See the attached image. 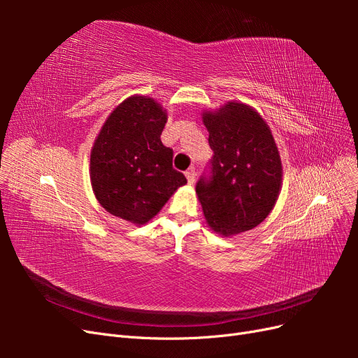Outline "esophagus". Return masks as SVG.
<instances>
[{
	"instance_id": "34e87169",
	"label": "esophagus",
	"mask_w": 358,
	"mask_h": 358,
	"mask_svg": "<svg viewBox=\"0 0 358 358\" xmlns=\"http://www.w3.org/2000/svg\"><path fill=\"white\" fill-rule=\"evenodd\" d=\"M185 176H187V179H188L189 185H192V183L196 182V169H194V167L188 169V170L185 171Z\"/></svg>"
}]
</instances>
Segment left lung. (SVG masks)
I'll list each match as a JSON object with an SVG mask.
<instances>
[{
  "label": "left lung",
  "instance_id": "8db88e82",
  "mask_svg": "<svg viewBox=\"0 0 358 358\" xmlns=\"http://www.w3.org/2000/svg\"><path fill=\"white\" fill-rule=\"evenodd\" d=\"M213 150L212 175L196 192L210 230L229 237L252 230L275 208L282 187V162L272 129L254 107L225 103L204 110Z\"/></svg>",
  "mask_w": 358,
  "mask_h": 358
}]
</instances>
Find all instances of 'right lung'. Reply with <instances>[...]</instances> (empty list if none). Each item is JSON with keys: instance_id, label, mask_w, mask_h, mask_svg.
<instances>
[{"instance_id": "right-lung-1", "label": "right lung", "mask_w": 358, "mask_h": 358, "mask_svg": "<svg viewBox=\"0 0 358 358\" xmlns=\"http://www.w3.org/2000/svg\"><path fill=\"white\" fill-rule=\"evenodd\" d=\"M167 110L146 95L128 96L106 119L91 149L96 200L124 221L143 225L187 183L161 142Z\"/></svg>"}]
</instances>
